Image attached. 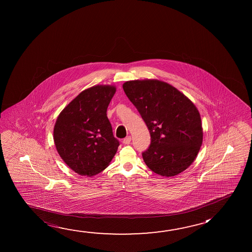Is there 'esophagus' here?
Listing matches in <instances>:
<instances>
[{
  "mask_svg": "<svg viewBox=\"0 0 252 252\" xmlns=\"http://www.w3.org/2000/svg\"><path fill=\"white\" fill-rule=\"evenodd\" d=\"M131 140H132L131 136H127L123 140V143H124L125 145L130 144V143H131Z\"/></svg>",
  "mask_w": 252,
  "mask_h": 252,
  "instance_id": "34e87169",
  "label": "esophagus"
}]
</instances>
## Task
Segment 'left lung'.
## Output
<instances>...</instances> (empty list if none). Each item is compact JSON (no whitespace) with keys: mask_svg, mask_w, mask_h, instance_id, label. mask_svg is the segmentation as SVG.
Masks as SVG:
<instances>
[{"mask_svg":"<svg viewBox=\"0 0 252 252\" xmlns=\"http://www.w3.org/2000/svg\"><path fill=\"white\" fill-rule=\"evenodd\" d=\"M126 95L149 128L151 143L142 157L162 177H173L193 162L203 141L201 118L186 95L159 80H134L123 84Z\"/></svg>","mask_w":252,"mask_h":252,"instance_id":"8db88e82","label":"left lung"}]
</instances>
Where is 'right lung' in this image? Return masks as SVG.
I'll list each match as a JSON object with an SVG mask.
<instances>
[{"label":"right lung","instance_id":"1","mask_svg":"<svg viewBox=\"0 0 252 252\" xmlns=\"http://www.w3.org/2000/svg\"><path fill=\"white\" fill-rule=\"evenodd\" d=\"M115 92L112 85L82 91L62 110L54 125V144L60 157L81 176H95L106 169L120 146L106 114Z\"/></svg>","mask_w":252,"mask_h":252}]
</instances>
